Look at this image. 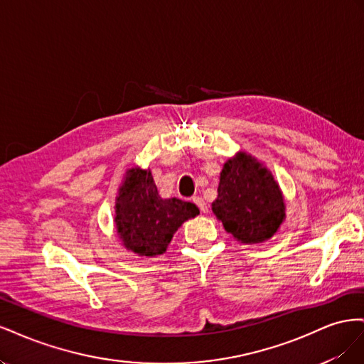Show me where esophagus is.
Masks as SVG:
<instances>
[{
	"label": "esophagus",
	"mask_w": 364,
	"mask_h": 364,
	"mask_svg": "<svg viewBox=\"0 0 364 364\" xmlns=\"http://www.w3.org/2000/svg\"><path fill=\"white\" fill-rule=\"evenodd\" d=\"M194 203L197 205V206H199V209H200V211L203 213V214H206L208 213V205H206V202H205V199H203V197H194Z\"/></svg>",
	"instance_id": "1"
}]
</instances>
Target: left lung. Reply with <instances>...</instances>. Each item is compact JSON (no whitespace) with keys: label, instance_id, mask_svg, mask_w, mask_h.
Listing matches in <instances>:
<instances>
[{"label":"left lung","instance_id":"8db88e82","mask_svg":"<svg viewBox=\"0 0 364 364\" xmlns=\"http://www.w3.org/2000/svg\"><path fill=\"white\" fill-rule=\"evenodd\" d=\"M213 213L228 234L243 245H258L278 232L285 220V199L272 171L240 150L220 171Z\"/></svg>","mask_w":364,"mask_h":364}]
</instances>
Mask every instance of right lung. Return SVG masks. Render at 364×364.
Listing matches in <instances>:
<instances>
[{
  "instance_id": "1",
  "label": "right lung",
  "mask_w": 364,
  "mask_h": 364,
  "mask_svg": "<svg viewBox=\"0 0 364 364\" xmlns=\"http://www.w3.org/2000/svg\"><path fill=\"white\" fill-rule=\"evenodd\" d=\"M199 214L191 202L161 197L150 168L135 165L126 170L118 186L114 222L121 245L129 252L155 258L167 250L176 230Z\"/></svg>"
}]
</instances>
